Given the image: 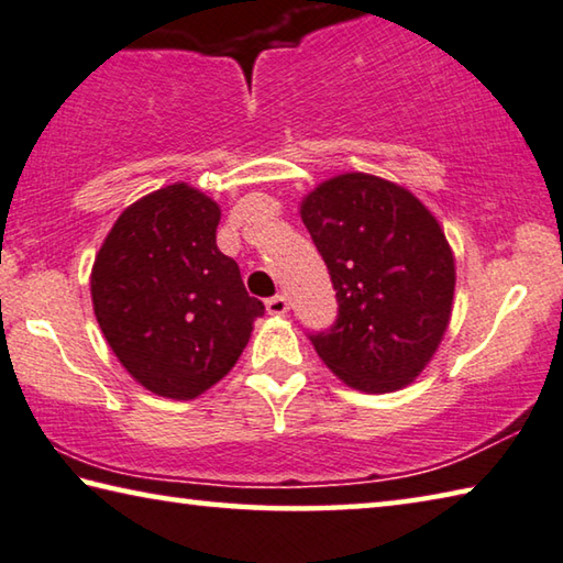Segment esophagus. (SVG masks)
Returning a JSON list of instances; mask_svg holds the SVG:
<instances>
[{"mask_svg": "<svg viewBox=\"0 0 563 563\" xmlns=\"http://www.w3.org/2000/svg\"><path fill=\"white\" fill-rule=\"evenodd\" d=\"M266 311H269L272 317H284V313L289 311V301H287V297H284V294H276V297L266 299Z\"/></svg>", "mask_w": 563, "mask_h": 563, "instance_id": "1", "label": "esophagus"}]
</instances>
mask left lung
Wrapping results in <instances>:
<instances>
[{
    "label": "left lung",
    "mask_w": 563,
    "mask_h": 563,
    "mask_svg": "<svg viewBox=\"0 0 563 563\" xmlns=\"http://www.w3.org/2000/svg\"><path fill=\"white\" fill-rule=\"evenodd\" d=\"M301 220L329 266L339 317L309 333L321 361L363 393L398 390L420 376L445 336L455 256L416 195L366 173L321 183Z\"/></svg>",
    "instance_id": "obj_1"
}]
</instances>
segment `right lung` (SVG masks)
I'll return each mask as SVG.
<instances>
[{
  "mask_svg": "<svg viewBox=\"0 0 563 563\" xmlns=\"http://www.w3.org/2000/svg\"><path fill=\"white\" fill-rule=\"evenodd\" d=\"M220 205L185 183L125 207L96 254V321L155 396L197 398L232 371L264 303L217 250Z\"/></svg>",
  "mask_w": 563,
  "mask_h": 563,
  "instance_id": "obj_1",
  "label": "right lung"
}]
</instances>
